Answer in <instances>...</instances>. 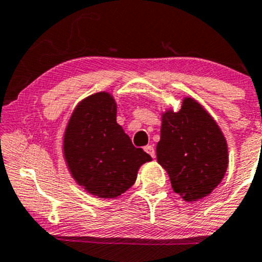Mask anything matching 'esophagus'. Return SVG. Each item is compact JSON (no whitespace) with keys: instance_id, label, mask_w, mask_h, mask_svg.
<instances>
[{"instance_id":"obj_1","label":"esophagus","mask_w":262,"mask_h":262,"mask_svg":"<svg viewBox=\"0 0 262 262\" xmlns=\"http://www.w3.org/2000/svg\"><path fill=\"white\" fill-rule=\"evenodd\" d=\"M144 150L149 154L151 158H155V149H154L152 145H147V146L144 147Z\"/></svg>"}]
</instances>
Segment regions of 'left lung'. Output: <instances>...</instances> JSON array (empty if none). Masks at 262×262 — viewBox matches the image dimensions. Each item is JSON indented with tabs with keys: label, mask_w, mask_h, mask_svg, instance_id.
I'll use <instances>...</instances> for the list:
<instances>
[{
	"label": "left lung",
	"mask_w": 262,
	"mask_h": 262,
	"mask_svg": "<svg viewBox=\"0 0 262 262\" xmlns=\"http://www.w3.org/2000/svg\"><path fill=\"white\" fill-rule=\"evenodd\" d=\"M158 163L168 171L171 187L185 201L208 195L227 170V144L214 120L194 99L179 112L163 115Z\"/></svg>",
	"instance_id": "left-lung-1"
}]
</instances>
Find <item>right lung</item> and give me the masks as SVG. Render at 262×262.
Masks as SVG:
<instances>
[{"instance_id":"1","label":"right lung","mask_w":262,"mask_h":262,"mask_svg":"<svg viewBox=\"0 0 262 262\" xmlns=\"http://www.w3.org/2000/svg\"><path fill=\"white\" fill-rule=\"evenodd\" d=\"M115 99L96 93L73 112L64 136V155L73 178L99 198H116L135 183L149 154L132 145L116 122Z\"/></svg>"}]
</instances>
